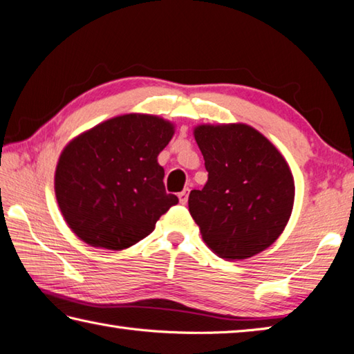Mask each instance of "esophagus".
Returning a JSON list of instances; mask_svg holds the SVG:
<instances>
[{
  "instance_id": "34e87169",
  "label": "esophagus",
  "mask_w": 354,
  "mask_h": 354,
  "mask_svg": "<svg viewBox=\"0 0 354 354\" xmlns=\"http://www.w3.org/2000/svg\"><path fill=\"white\" fill-rule=\"evenodd\" d=\"M178 198H179V203H181L183 205H185L187 201H189V189H185V190H183L181 193H179Z\"/></svg>"
}]
</instances>
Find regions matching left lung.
Returning <instances> with one entry per match:
<instances>
[{
    "instance_id": "8db88e82",
    "label": "left lung",
    "mask_w": 354,
    "mask_h": 354,
    "mask_svg": "<svg viewBox=\"0 0 354 354\" xmlns=\"http://www.w3.org/2000/svg\"><path fill=\"white\" fill-rule=\"evenodd\" d=\"M195 140L209 179L192 190L189 212L207 245L228 261L247 259L279 238L295 201L286 159L245 124L198 126Z\"/></svg>"
}]
</instances>
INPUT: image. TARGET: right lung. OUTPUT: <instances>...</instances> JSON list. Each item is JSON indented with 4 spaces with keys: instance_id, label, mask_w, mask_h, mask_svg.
<instances>
[{
    "instance_id": "1",
    "label": "right lung",
    "mask_w": 354,
    "mask_h": 354,
    "mask_svg": "<svg viewBox=\"0 0 354 354\" xmlns=\"http://www.w3.org/2000/svg\"><path fill=\"white\" fill-rule=\"evenodd\" d=\"M173 124L151 115L101 122L62 150L55 193L66 223L92 247L122 250L153 232L178 198L165 192L158 155Z\"/></svg>"
}]
</instances>
